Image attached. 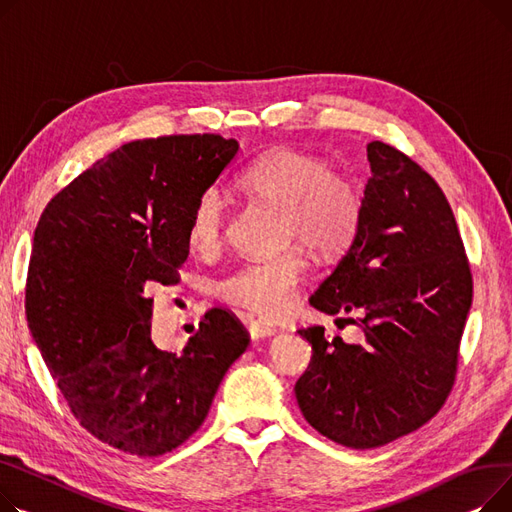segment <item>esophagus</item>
<instances>
[{
  "label": "esophagus",
  "mask_w": 512,
  "mask_h": 512,
  "mask_svg": "<svg viewBox=\"0 0 512 512\" xmlns=\"http://www.w3.org/2000/svg\"><path fill=\"white\" fill-rule=\"evenodd\" d=\"M248 330H250V337L252 339H264V337H270V335H275V326L273 324H268V322H262V320H250L248 322Z\"/></svg>",
  "instance_id": "34e87169"
}]
</instances>
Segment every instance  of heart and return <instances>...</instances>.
<instances>
[{
    "label": "heart",
    "instance_id": "obj_1",
    "mask_svg": "<svg viewBox=\"0 0 512 512\" xmlns=\"http://www.w3.org/2000/svg\"><path fill=\"white\" fill-rule=\"evenodd\" d=\"M239 186L250 198L281 210L283 244L304 246L316 258L343 254L362 227L364 198L357 186L308 150H268L242 171ZM227 229L225 198L217 190H204L190 210L188 246L200 256H213L223 248ZM306 273V254L291 248L244 262L219 283V295L231 306L275 318L295 306Z\"/></svg>",
    "mask_w": 512,
    "mask_h": 512
}]
</instances>
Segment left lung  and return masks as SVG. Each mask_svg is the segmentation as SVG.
I'll return each instance as SVG.
<instances>
[{
  "label": "left lung",
  "mask_w": 512,
  "mask_h": 512,
  "mask_svg": "<svg viewBox=\"0 0 512 512\" xmlns=\"http://www.w3.org/2000/svg\"><path fill=\"white\" fill-rule=\"evenodd\" d=\"M372 177L353 244L310 304L362 330V343L326 339L324 326H299L312 343L295 382L297 405L322 436L349 448H376L405 436L448 399L473 299L463 239L436 179L403 150L368 144ZM337 320V322H339Z\"/></svg>",
  "instance_id": "1"
}]
</instances>
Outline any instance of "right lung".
I'll return each instance as SVG.
<instances>
[{"instance_id":"obj_1","label":"right lung","mask_w":512,"mask_h":512,"mask_svg":"<svg viewBox=\"0 0 512 512\" xmlns=\"http://www.w3.org/2000/svg\"><path fill=\"white\" fill-rule=\"evenodd\" d=\"M221 134L134 140L90 165L45 206L24 310L49 374L80 426L136 457L184 444L250 343L210 308L184 351L150 341L155 285L179 283L192 204L237 153Z\"/></svg>"}]
</instances>
